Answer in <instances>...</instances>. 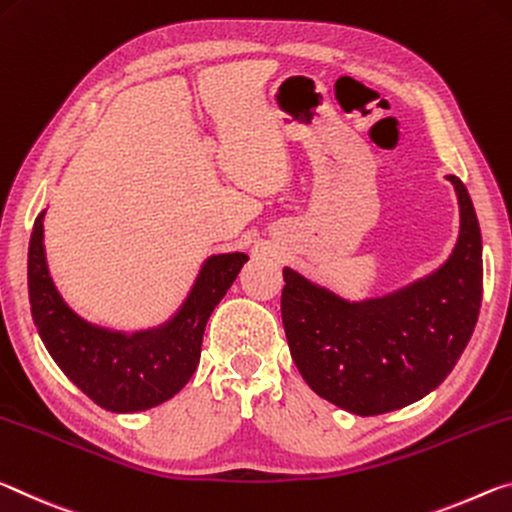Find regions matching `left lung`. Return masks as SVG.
<instances>
[{"instance_id": "1", "label": "left lung", "mask_w": 512, "mask_h": 512, "mask_svg": "<svg viewBox=\"0 0 512 512\" xmlns=\"http://www.w3.org/2000/svg\"><path fill=\"white\" fill-rule=\"evenodd\" d=\"M460 233L438 270L383 297L349 301L283 267L281 317L299 374L354 415H383L429 395L454 370L479 320L481 229L465 183L447 177Z\"/></svg>"}]
</instances>
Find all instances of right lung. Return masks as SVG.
Masks as SVG:
<instances>
[{
    "mask_svg": "<svg viewBox=\"0 0 512 512\" xmlns=\"http://www.w3.org/2000/svg\"><path fill=\"white\" fill-rule=\"evenodd\" d=\"M43 220L45 211L33 222L29 240V301L49 356L83 395L111 413H138L172 399L195 374L208 317L249 256L233 251L206 258L170 320L154 329L113 331L83 320L56 290Z\"/></svg>",
    "mask_w": 512,
    "mask_h": 512,
    "instance_id": "right-lung-1",
    "label": "right lung"
}]
</instances>
